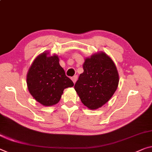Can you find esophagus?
Listing matches in <instances>:
<instances>
[{"instance_id":"esophagus-1","label":"esophagus","mask_w":152,"mask_h":152,"mask_svg":"<svg viewBox=\"0 0 152 152\" xmlns=\"http://www.w3.org/2000/svg\"><path fill=\"white\" fill-rule=\"evenodd\" d=\"M71 79H72V81H73V83H75V82L77 81V75H75V76H73V77L71 78Z\"/></svg>"}]
</instances>
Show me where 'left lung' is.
Here are the masks:
<instances>
[{"instance_id":"1","label":"left lung","mask_w":152,"mask_h":152,"mask_svg":"<svg viewBox=\"0 0 152 152\" xmlns=\"http://www.w3.org/2000/svg\"><path fill=\"white\" fill-rule=\"evenodd\" d=\"M83 73L75 84V90L82 103L95 110L110 100L119 83V74L115 63L103 52L86 58Z\"/></svg>"}]
</instances>
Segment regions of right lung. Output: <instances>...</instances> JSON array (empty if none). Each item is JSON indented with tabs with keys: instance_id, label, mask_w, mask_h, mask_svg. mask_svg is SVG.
<instances>
[{
	"instance_id": "add662e5",
	"label": "right lung",
	"mask_w": 152,
	"mask_h": 152,
	"mask_svg": "<svg viewBox=\"0 0 152 152\" xmlns=\"http://www.w3.org/2000/svg\"><path fill=\"white\" fill-rule=\"evenodd\" d=\"M49 53L46 51L34 59L26 76L30 94L37 102L46 107L57 104L65 88L74 86L60 65L58 56Z\"/></svg>"
}]
</instances>
